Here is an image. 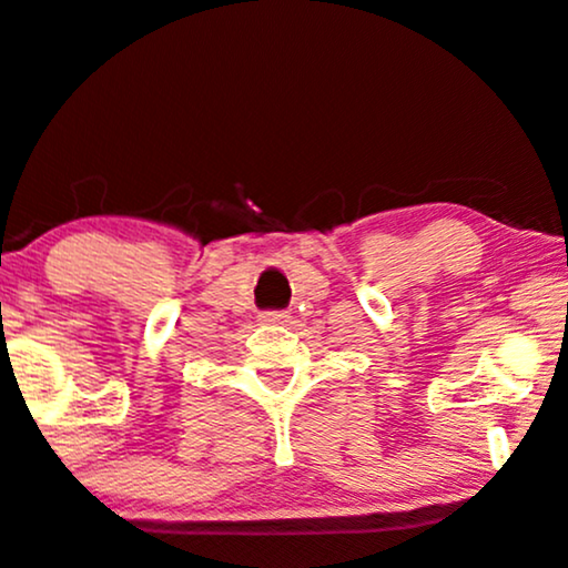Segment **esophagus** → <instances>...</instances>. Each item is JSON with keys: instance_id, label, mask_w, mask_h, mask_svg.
I'll use <instances>...</instances> for the list:
<instances>
[{"instance_id": "esophagus-1", "label": "esophagus", "mask_w": 568, "mask_h": 568, "mask_svg": "<svg viewBox=\"0 0 568 568\" xmlns=\"http://www.w3.org/2000/svg\"><path fill=\"white\" fill-rule=\"evenodd\" d=\"M258 320H262V323H270V325L288 323V312H262L258 314Z\"/></svg>"}]
</instances>
